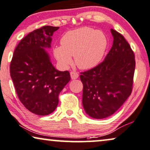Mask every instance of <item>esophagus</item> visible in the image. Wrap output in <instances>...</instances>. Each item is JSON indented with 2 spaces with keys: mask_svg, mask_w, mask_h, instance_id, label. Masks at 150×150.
I'll return each instance as SVG.
<instances>
[{
  "mask_svg": "<svg viewBox=\"0 0 150 150\" xmlns=\"http://www.w3.org/2000/svg\"><path fill=\"white\" fill-rule=\"evenodd\" d=\"M71 79H75L78 78L79 74L75 71H71Z\"/></svg>",
  "mask_w": 150,
  "mask_h": 150,
  "instance_id": "obj_1",
  "label": "esophagus"
}]
</instances>
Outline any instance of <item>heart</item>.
Wrapping results in <instances>:
<instances>
[{
  "label": "heart",
  "mask_w": 150,
  "mask_h": 150,
  "mask_svg": "<svg viewBox=\"0 0 150 150\" xmlns=\"http://www.w3.org/2000/svg\"><path fill=\"white\" fill-rule=\"evenodd\" d=\"M62 46L53 49V54L64 67L75 63L81 69H91L102 59L108 47V40L101 31L82 27L68 31L61 40Z\"/></svg>",
  "instance_id": "heart-1"
}]
</instances>
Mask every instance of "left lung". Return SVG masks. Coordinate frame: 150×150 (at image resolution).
<instances>
[{
    "mask_svg": "<svg viewBox=\"0 0 150 150\" xmlns=\"http://www.w3.org/2000/svg\"><path fill=\"white\" fill-rule=\"evenodd\" d=\"M112 47L105 59L81 72L82 103L86 112L95 119L106 118L123 104L132 91L135 56L120 33L111 29Z\"/></svg>",
    "mask_w": 150,
    "mask_h": 150,
    "instance_id": "8db88e82",
    "label": "left lung"
}]
</instances>
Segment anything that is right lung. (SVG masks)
<instances>
[{"instance_id":"obj_1","label":"right lung","mask_w":150,"mask_h":150,"mask_svg":"<svg viewBox=\"0 0 150 150\" xmlns=\"http://www.w3.org/2000/svg\"><path fill=\"white\" fill-rule=\"evenodd\" d=\"M58 27L44 26L21 40L10 63V75L21 102L30 112L45 116L53 112L59 95L71 80L69 71H59L44 48L51 47Z\"/></svg>"}]
</instances>
